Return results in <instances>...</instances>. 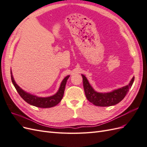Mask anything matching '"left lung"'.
Wrapping results in <instances>:
<instances>
[{"instance_id": "8db88e82", "label": "left lung", "mask_w": 147, "mask_h": 147, "mask_svg": "<svg viewBox=\"0 0 147 147\" xmlns=\"http://www.w3.org/2000/svg\"><path fill=\"white\" fill-rule=\"evenodd\" d=\"M84 93L87 99L96 106L109 107L116 105L121 102L131 88L134 81V77L131 79L127 85L115 90L109 92H96L89 83L86 77L82 75Z\"/></svg>"}]
</instances>
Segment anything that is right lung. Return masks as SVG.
Returning a JSON list of instances; mask_svg holds the SVG:
<instances>
[{
  "label": "right lung",
  "mask_w": 147,
  "mask_h": 147,
  "mask_svg": "<svg viewBox=\"0 0 147 147\" xmlns=\"http://www.w3.org/2000/svg\"><path fill=\"white\" fill-rule=\"evenodd\" d=\"M70 75H67L65 77L63 81H62L60 87L59 88V90L55 94L51 96L46 97H38L37 96L32 95L26 92L18 85L15 82L14 78H13L12 72L11 70V82L14 85L15 88L17 92L20 96L23 98L27 103L29 104L30 105H34L35 107H37L40 108H50L53 107L56 105L58 104L61 100L63 99V97L64 96V90L65 84L67 81L68 78H69Z\"/></svg>",
  "instance_id": "1"
}]
</instances>
